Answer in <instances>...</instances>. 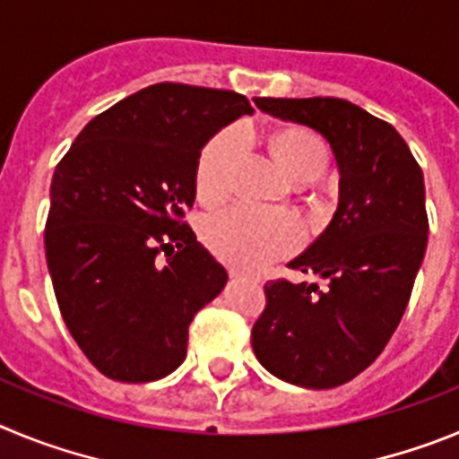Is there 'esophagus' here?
<instances>
[{
	"mask_svg": "<svg viewBox=\"0 0 459 459\" xmlns=\"http://www.w3.org/2000/svg\"><path fill=\"white\" fill-rule=\"evenodd\" d=\"M230 275H232V278H237V280L246 278V273H241V271H230Z\"/></svg>",
	"mask_w": 459,
	"mask_h": 459,
	"instance_id": "esophagus-1",
	"label": "esophagus"
}]
</instances>
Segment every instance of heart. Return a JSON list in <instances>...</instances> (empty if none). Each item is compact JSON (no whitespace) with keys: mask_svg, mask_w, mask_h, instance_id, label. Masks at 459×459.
I'll list each match as a JSON object with an SVG mask.
<instances>
[{"mask_svg":"<svg viewBox=\"0 0 459 459\" xmlns=\"http://www.w3.org/2000/svg\"><path fill=\"white\" fill-rule=\"evenodd\" d=\"M248 153V135L243 128H225L202 149L195 169V188L202 202H221L230 195L238 168ZM271 153L287 179L310 184L326 169V144L312 133L290 128L271 140ZM204 241L222 262L237 269L257 271L294 253L303 241L294 218L262 213L248 206H232L209 216L202 227Z\"/></svg>","mask_w":459,"mask_h":459,"instance_id":"1","label":"heart"}]
</instances>
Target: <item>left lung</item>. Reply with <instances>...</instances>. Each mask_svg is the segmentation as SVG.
Masks as SVG:
<instances>
[{"label": "left lung", "instance_id": "1", "mask_svg": "<svg viewBox=\"0 0 459 459\" xmlns=\"http://www.w3.org/2000/svg\"><path fill=\"white\" fill-rule=\"evenodd\" d=\"M262 112L303 124L331 144L340 172L333 221L290 269L317 282H266L253 350L271 375L335 388L384 351L411 296L428 246L425 184L407 142L342 99H255Z\"/></svg>", "mask_w": 459, "mask_h": 459}]
</instances>
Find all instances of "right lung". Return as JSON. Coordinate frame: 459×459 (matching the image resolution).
I'll list each match as a JSON object with an SVG mask.
<instances>
[{"label": "right lung", "mask_w": 459, "mask_h": 459, "mask_svg": "<svg viewBox=\"0 0 459 459\" xmlns=\"http://www.w3.org/2000/svg\"><path fill=\"white\" fill-rule=\"evenodd\" d=\"M253 112L237 91L152 84L93 117L56 165L48 269L73 340L109 379L177 370L190 322L225 287L184 216L202 147Z\"/></svg>", "instance_id": "obj_1"}]
</instances>
